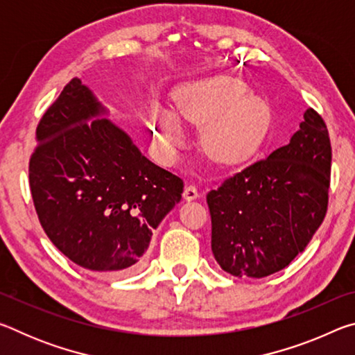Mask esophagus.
<instances>
[{
	"instance_id": "1",
	"label": "esophagus",
	"mask_w": 355,
	"mask_h": 355,
	"mask_svg": "<svg viewBox=\"0 0 355 355\" xmlns=\"http://www.w3.org/2000/svg\"><path fill=\"white\" fill-rule=\"evenodd\" d=\"M197 197H199V192H197V188H196V186H192V184L186 186L184 191H183V199H184V200H188V202H191V200H196Z\"/></svg>"
}]
</instances>
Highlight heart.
<instances>
[{"label":"heart","instance_id":"heart-1","mask_svg":"<svg viewBox=\"0 0 355 355\" xmlns=\"http://www.w3.org/2000/svg\"><path fill=\"white\" fill-rule=\"evenodd\" d=\"M175 110L153 105L150 123L161 150L173 155L184 141L180 117L203 125L200 147L209 159L220 164H238L249 159L271 127V110L266 101L250 95L249 87L235 78L216 76L189 83L173 94Z\"/></svg>","mask_w":355,"mask_h":355}]
</instances>
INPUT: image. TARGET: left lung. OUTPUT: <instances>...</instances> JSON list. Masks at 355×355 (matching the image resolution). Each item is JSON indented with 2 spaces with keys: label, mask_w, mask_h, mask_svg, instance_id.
Masks as SVG:
<instances>
[{
  "label": "left lung",
  "mask_w": 355,
  "mask_h": 355,
  "mask_svg": "<svg viewBox=\"0 0 355 355\" xmlns=\"http://www.w3.org/2000/svg\"><path fill=\"white\" fill-rule=\"evenodd\" d=\"M330 163L327 127L310 107L286 146L209 191L219 266L235 277L261 279L302 254L327 211Z\"/></svg>",
  "instance_id": "obj_1"
}]
</instances>
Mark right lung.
Masks as SVG:
<instances>
[{
  "instance_id": "right-lung-1",
  "label": "right lung",
  "mask_w": 355,
  "mask_h": 355,
  "mask_svg": "<svg viewBox=\"0 0 355 355\" xmlns=\"http://www.w3.org/2000/svg\"><path fill=\"white\" fill-rule=\"evenodd\" d=\"M73 78L42 117L29 161L35 211L51 243L89 271L130 275L183 182L141 153Z\"/></svg>"
}]
</instances>
